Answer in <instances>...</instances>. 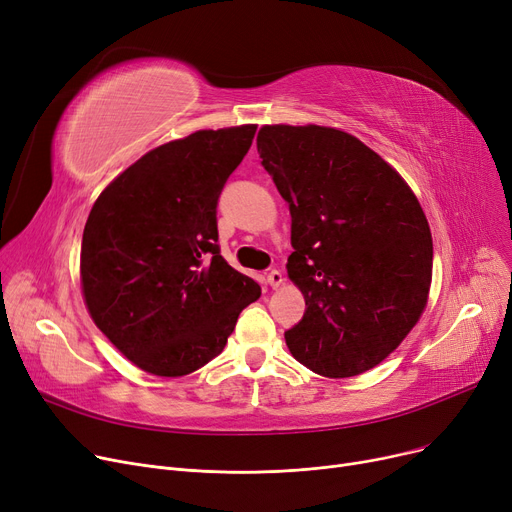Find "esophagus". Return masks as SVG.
<instances>
[{
  "label": "esophagus",
  "mask_w": 512,
  "mask_h": 512,
  "mask_svg": "<svg viewBox=\"0 0 512 512\" xmlns=\"http://www.w3.org/2000/svg\"><path fill=\"white\" fill-rule=\"evenodd\" d=\"M267 284H270L274 290H278L282 284H284V276L280 270H272L267 272Z\"/></svg>",
  "instance_id": "1"
}]
</instances>
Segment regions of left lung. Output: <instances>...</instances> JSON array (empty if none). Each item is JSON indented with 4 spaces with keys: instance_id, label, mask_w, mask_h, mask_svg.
Here are the masks:
<instances>
[{
    "instance_id": "1",
    "label": "left lung",
    "mask_w": 512,
    "mask_h": 512,
    "mask_svg": "<svg viewBox=\"0 0 512 512\" xmlns=\"http://www.w3.org/2000/svg\"><path fill=\"white\" fill-rule=\"evenodd\" d=\"M257 151L290 207L286 270L307 305L284 334L290 355L326 378L373 369L427 307L434 245L415 193L332 126L265 124Z\"/></svg>"
}]
</instances>
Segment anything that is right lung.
Here are the masks:
<instances>
[{
    "label": "right lung",
    "instance_id": "add662e5",
    "mask_svg": "<svg viewBox=\"0 0 512 512\" xmlns=\"http://www.w3.org/2000/svg\"><path fill=\"white\" fill-rule=\"evenodd\" d=\"M255 124L197 130L134 161L97 197L80 247L95 326L139 369L180 378L218 357L259 284L220 255L215 207Z\"/></svg>",
    "mask_w": 512,
    "mask_h": 512
}]
</instances>
